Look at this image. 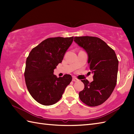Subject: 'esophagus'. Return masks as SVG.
Listing matches in <instances>:
<instances>
[{"label":"esophagus","mask_w":134,"mask_h":134,"mask_svg":"<svg viewBox=\"0 0 134 134\" xmlns=\"http://www.w3.org/2000/svg\"><path fill=\"white\" fill-rule=\"evenodd\" d=\"M72 81H74V82L78 81V79L77 78H76L75 77H72Z\"/></svg>","instance_id":"1"}]
</instances>
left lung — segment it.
<instances>
[{"label": "left lung", "mask_w": 134, "mask_h": 134, "mask_svg": "<svg viewBox=\"0 0 134 134\" xmlns=\"http://www.w3.org/2000/svg\"><path fill=\"white\" fill-rule=\"evenodd\" d=\"M74 41L86 51L93 81L81 80L84 89L79 92L82 102L89 107L103 104L110 96L117 82L119 61L115 52L105 42L92 36L75 37Z\"/></svg>", "instance_id": "obj_1"}]
</instances>
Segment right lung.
<instances>
[{"label": "right lung", "instance_id": "1", "mask_svg": "<svg viewBox=\"0 0 134 134\" xmlns=\"http://www.w3.org/2000/svg\"><path fill=\"white\" fill-rule=\"evenodd\" d=\"M73 38H48L33 48L29 54L24 72L25 83L30 95L38 103L55 104L71 82L70 75L58 78L53 74V70L62 62Z\"/></svg>", "mask_w": 134, "mask_h": 134}]
</instances>
